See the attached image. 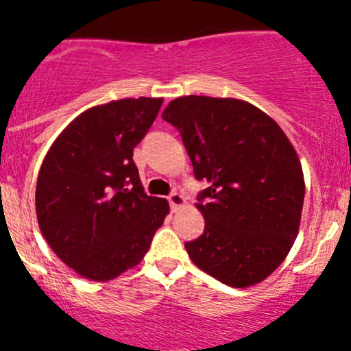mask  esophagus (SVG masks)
Here are the masks:
<instances>
[{"label":"esophagus","instance_id":"34e87169","mask_svg":"<svg viewBox=\"0 0 351 351\" xmlns=\"http://www.w3.org/2000/svg\"><path fill=\"white\" fill-rule=\"evenodd\" d=\"M168 202H169V205H171L173 212H176V210L183 208V206L186 205V200L180 193H171V195H169Z\"/></svg>","mask_w":351,"mask_h":351}]
</instances>
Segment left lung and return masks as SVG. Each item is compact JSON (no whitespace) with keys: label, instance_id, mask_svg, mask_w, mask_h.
<instances>
[{"label":"left lung","instance_id":"1","mask_svg":"<svg viewBox=\"0 0 351 351\" xmlns=\"http://www.w3.org/2000/svg\"><path fill=\"white\" fill-rule=\"evenodd\" d=\"M163 119L182 134L197 180L208 183L197 204L205 232L185 243L190 259L227 286L264 281L300 232L304 176L294 146L271 116L241 99L185 95Z\"/></svg>","mask_w":351,"mask_h":351}]
</instances>
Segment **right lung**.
<instances>
[{
    "label": "right lung",
    "instance_id": "right-lung-1",
    "mask_svg": "<svg viewBox=\"0 0 351 351\" xmlns=\"http://www.w3.org/2000/svg\"><path fill=\"white\" fill-rule=\"evenodd\" d=\"M163 99L110 101L84 110L45 154L36 220L50 249L82 278L106 282L143 261L169 205L147 197L132 149Z\"/></svg>",
    "mask_w": 351,
    "mask_h": 351
}]
</instances>
